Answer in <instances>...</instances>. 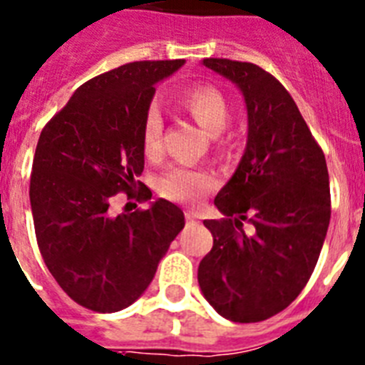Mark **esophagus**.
Returning <instances> with one entry per match:
<instances>
[{"mask_svg": "<svg viewBox=\"0 0 365 365\" xmlns=\"http://www.w3.org/2000/svg\"><path fill=\"white\" fill-rule=\"evenodd\" d=\"M186 221L190 222V225H195V222H197V219H199V215L195 214V212H186Z\"/></svg>", "mask_w": 365, "mask_h": 365, "instance_id": "esophagus-1", "label": "esophagus"}]
</instances>
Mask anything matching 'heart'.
<instances>
[{
    "label": "heart",
    "mask_w": 365,
    "mask_h": 365,
    "mask_svg": "<svg viewBox=\"0 0 365 365\" xmlns=\"http://www.w3.org/2000/svg\"><path fill=\"white\" fill-rule=\"evenodd\" d=\"M177 108L197 122L210 137L221 133L230 118V109L225 95L217 87L205 83L192 86L185 93H180L177 98ZM140 143L148 159H159L163 155V118L157 109H150L144 117ZM225 144L227 143L221 140L219 148H225ZM215 186L217 177L214 173L188 166H172L159 179L160 195L179 202L199 201Z\"/></svg>",
    "instance_id": "obj_1"
}]
</instances>
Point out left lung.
Listing matches in <instances>:
<instances>
[{"label":"left lung","mask_w":365,"mask_h":365,"mask_svg":"<svg viewBox=\"0 0 365 365\" xmlns=\"http://www.w3.org/2000/svg\"><path fill=\"white\" fill-rule=\"evenodd\" d=\"M202 63L243 93L248 140L214 201L225 217L205 221L214 247L199 263V287L227 320L263 322L298 298L320 257L331 219L325 155L272 74L227 58ZM245 220L252 236L244 234Z\"/></svg>","instance_id":"8db88e82"}]
</instances>
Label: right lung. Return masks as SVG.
<instances>
[{
  "label": "right lung",
  "mask_w": 365,
  "mask_h": 365,
  "mask_svg": "<svg viewBox=\"0 0 365 365\" xmlns=\"http://www.w3.org/2000/svg\"><path fill=\"white\" fill-rule=\"evenodd\" d=\"M182 63L144 60L98 74L41 130L29 188L38 247L63 292L95 312L122 311L138 299L185 228L182 210L164 199L131 214L109 210L117 193L151 199L137 180L143 122L155 83Z\"/></svg>",
  "instance_id": "1"
}]
</instances>
